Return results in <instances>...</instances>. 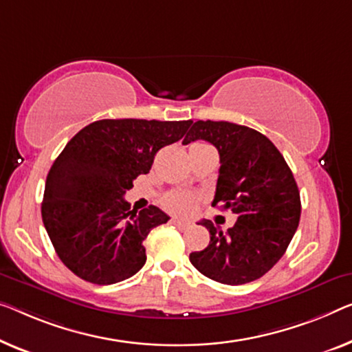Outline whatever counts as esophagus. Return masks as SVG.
I'll use <instances>...</instances> for the list:
<instances>
[{
	"mask_svg": "<svg viewBox=\"0 0 352 352\" xmlns=\"http://www.w3.org/2000/svg\"><path fill=\"white\" fill-rule=\"evenodd\" d=\"M172 224H174V226H177L178 229L191 228V223L190 221H183V219H177V218H172Z\"/></svg>",
	"mask_w": 352,
	"mask_h": 352,
	"instance_id": "esophagus-1",
	"label": "esophagus"
}]
</instances>
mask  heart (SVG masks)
I'll return each instance as SVG.
<instances>
[{"label": "heart", "instance_id": "obj_1", "mask_svg": "<svg viewBox=\"0 0 352 352\" xmlns=\"http://www.w3.org/2000/svg\"><path fill=\"white\" fill-rule=\"evenodd\" d=\"M162 204H164L166 208H169L174 213H188L194 206V197L190 192L185 191H172L166 194L164 199H162Z\"/></svg>", "mask_w": 352, "mask_h": 352}]
</instances>
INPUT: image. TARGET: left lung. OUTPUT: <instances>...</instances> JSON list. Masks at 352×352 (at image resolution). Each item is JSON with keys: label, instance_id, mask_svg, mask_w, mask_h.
<instances>
[{"label": "left lung", "instance_id": "1", "mask_svg": "<svg viewBox=\"0 0 352 352\" xmlns=\"http://www.w3.org/2000/svg\"><path fill=\"white\" fill-rule=\"evenodd\" d=\"M207 140L219 153V175L212 206L232 210L237 221L226 234L202 221L210 232L206 250L191 264L223 285H245L265 275L289 246L300 221V192L276 146L248 126L199 122L183 144Z\"/></svg>", "mask_w": 352, "mask_h": 352}]
</instances>
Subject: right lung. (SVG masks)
<instances>
[{"instance_id":"obj_1","label":"right lung","mask_w":352,"mask_h":352,"mask_svg":"<svg viewBox=\"0 0 352 352\" xmlns=\"http://www.w3.org/2000/svg\"><path fill=\"white\" fill-rule=\"evenodd\" d=\"M185 122L99 120L78 131L45 180L42 221L67 269L93 285H113L142 269L144 240L169 221L158 207L131 210L124 192L148 174L155 155L185 135Z\"/></svg>"}]
</instances>
